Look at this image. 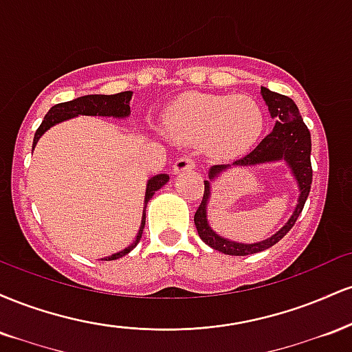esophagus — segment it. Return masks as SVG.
<instances>
[{
    "label": "esophagus",
    "mask_w": 352,
    "mask_h": 352,
    "mask_svg": "<svg viewBox=\"0 0 352 352\" xmlns=\"http://www.w3.org/2000/svg\"><path fill=\"white\" fill-rule=\"evenodd\" d=\"M193 167H195V160H193L190 155H184V157H180L175 164H173V172L179 173L184 170H190V168H193Z\"/></svg>",
    "instance_id": "1"
}]
</instances>
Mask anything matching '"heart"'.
I'll return each mask as SVG.
<instances>
[{"mask_svg":"<svg viewBox=\"0 0 352 352\" xmlns=\"http://www.w3.org/2000/svg\"><path fill=\"white\" fill-rule=\"evenodd\" d=\"M167 125L180 140H201L213 155H236L263 132L260 104L248 96L190 94L170 109Z\"/></svg>","mask_w":352,"mask_h":352,"instance_id":"heart-1","label":"heart"}]
</instances>
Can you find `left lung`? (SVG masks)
I'll list each match as a JSON object with an SVG mask.
<instances>
[{"label":"left lung","instance_id":"8db88e82","mask_svg":"<svg viewBox=\"0 0 352 352\" xmlns=\"http://www.w3.org/2000/svg\"><path fill=\"white\" fill-rule=\"evenodd\" d=\"M261 96H263L266 106L272 117L276 119L274 129L268 135L261 140L252 152L246 153L245 157L238 159L233 162V165H254V164H263V162H273V160H286V164L292 167L293 175L296 177L298 185H300V200H298L296 208L288 223L283 227L280 232H276L268 240L260 241V243L245 245L236 243V241L225 240V238L218 236L212 228L208 227L207 221V201L210 197V182L205 180V190H204V199L195 212V227L199 232V236L213 250L225 254H232V256H245V254H252L263 252V250L270 248V246L276 245L293 225L296 223L298 217L302 212L306 199L309 195L311 182H313V167H311V134L302 122V117L300 114V109L292 98L288 96L278 94V92L270 91V89L261 87ZM230 165H213L210 168V179L218 175L221 170L228 168Z\"/></svg>","mask_w":352,"mask_h":352}]
</instances>
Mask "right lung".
Instances as JSON below:
<instances>
[{"instance_id":"add662e5","label":"right lung","mask_w":352,"mask_h":352,"mask_svg":"<svg viewBox=\"0 0 352 352\" xmlns=\"http://www.w3.org/2000/svg\"><path fill=\"white\" fill-rule=\"evenodd\" d=\"M132 92L131 91H124V92H117V94H111V96H104V94H91V96H82V98H78L74 100H69V102H60L56 104L50 109L46 116H44V120L41 125L38 127L34 134V140H33V148L36 142L39 140L44 132L47 129L52 127L54 124L60 122V120L71 119V117H76L79 114L82 116H109V117H127L131 114V107H129V100H131ZM168 182V175L167 173H160V175L152 177L147 184V190H145V205L147 201L152 199L153 193L157 192L160 187H164L165 184ZM145 227V210L142 215V225H140L139 233H137L135 241L131 246L122 250V252L111 254V256L104 258V261H111V260H117V258H122L124 254H127L129 252L135 248L137 243L142 238V232Z\"/></svg>"}]
</instances>
